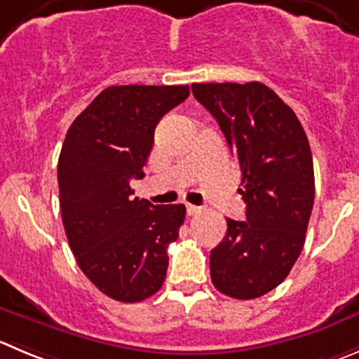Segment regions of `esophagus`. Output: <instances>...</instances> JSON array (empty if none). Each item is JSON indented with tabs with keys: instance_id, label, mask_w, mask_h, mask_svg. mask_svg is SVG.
<instances>
[{
	"instance_id": "34e87169",
	"label": "esophagus",
	"mask_w": 359,
	"mask_h": 359,
	"mask_svg": "<svg viewBox=\"0 0 359 359\" xmlns=\"http://www.w3.org/2000/svg\"><path fill=\"white\" fill-rule=\"evenodd\" d=\"M201 210H203V208H199V206H194V204H187V213H189L190 217H194V215L201 213Z\"/></svg>"
}]
</instances>
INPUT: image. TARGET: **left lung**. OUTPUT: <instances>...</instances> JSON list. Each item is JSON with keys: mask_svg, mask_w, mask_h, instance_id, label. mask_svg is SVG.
Instances as JSON below:
<instances>
[{"mask_svg": "<svg viewBox=\"0 0 359 359\" xmlns=\"http://www.w3.org/2000/svg\"><path fill=\"white\" fill-rule=\"evenodd\" d=\"M192 93L224 132L247 204L245 220L227 218L211 250V282L231 298H259L284 282L305 245L316 194L309 139L266 84H192Z\"/></svg>", "mask_w": 359, "mask_h": 359, "instance_id": "1", "label": "left lung"}]
</instances>
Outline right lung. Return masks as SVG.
<instances>
[{"mask_svg": "<svg viewBox=\"0 0 359 359\" xmlns=\"http://www.w3.org/2000/svg\"><path fill=\"white\" fill-rule=\"evenodd\" d=\"M189 86H111L70 125L57 160L63 227L75 261L116 302L149 298L165 280L167 247L185 220L183 204L132 197L155 126Z\"/></svg>", "mask_w": 359, "mask_h": 359, "instance_id": "add662e5", "label": "right lung"}]
</instances>
